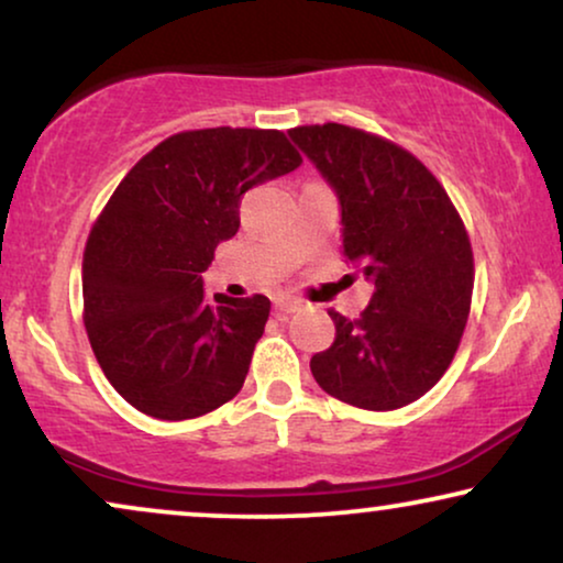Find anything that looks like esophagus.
Masks as SVG:
<instances>
[{
	"instance_id": "34e87169",
	"label": "esophagus",
	"mask_w": 563,
	"mask_h": 563,
	"mask_svg": "<svg viewBox=\"0 0 563 563\" xmlns=\"http://www.w3.org/2000/svg\"><path fill=\"white\" fill-rule=\"evenodd\" d=\"M302 302H299L297 297H276L274 299V310L276 314H289V312H297Z\"/></svg>"
}]
</instances>
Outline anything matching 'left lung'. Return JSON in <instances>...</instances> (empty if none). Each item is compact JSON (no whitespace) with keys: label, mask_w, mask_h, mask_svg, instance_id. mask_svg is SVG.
<instances>
[{"label":"left lung","mask_w":563,"mask_h":563,"mask_svg":"<svg viewBox=\"0 0 563 563\" xmlns=\"http://www.w3.org/2000/svg\"><path fill=\"white\" fill-rule=\"evenodd\" d=\"M289 137L341 202L343 256L374 284L358 320L330 310L335 341L310 361L341 402L397 410L451 366L474 289L466 228L441 181L387 137L358 128L302 125Z\"/></svg>","instance_id":"obj_1"}]
</instances>
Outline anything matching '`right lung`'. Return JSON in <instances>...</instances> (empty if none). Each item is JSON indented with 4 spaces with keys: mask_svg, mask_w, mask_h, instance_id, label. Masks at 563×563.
I'll return each instance as SVG.
<instances>
[{
    "mask_svg": "<svg viewBox=\"0 0 563 563\" xmlns=\"http://www.w3.org/2000/svg\"><path fill=\"white\" fill-rule=\"evenodd\" d=\"M302 164L279 130L176 133L130 168L84 251V325L122 399L189 420L241 391L272 302L210 299L202 272L241 228V197Z\"/></svg>",
    "mask_w": 563,
    "mask_h": 563,
    "instance_id": "obj_1",
    "label": "right lung"
}]
</instances>
